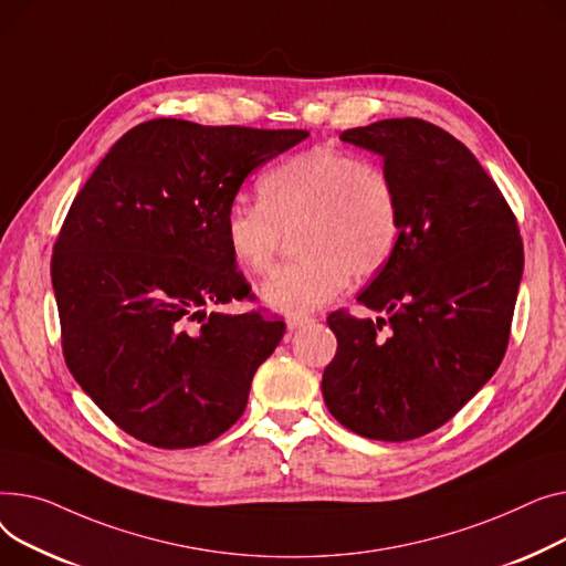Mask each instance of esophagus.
I'll list each match as a JSON object with an SVG mask.
<instances>
[{
    "label": "esophagus",
    "instance_id": "34e87169",
    "mask_svg": "<svg viewBox=\"0 0 566 566\" xmlns=\"http://www.w3.org/2000/svg\"><path fill=\"white\" fill-rule=\"evenodd\" d=\"M308 322H311L308 317H287V319H285V324H287L290 331H298L302 326H306Z\"/></svg>",
    "mask_w": 566,
    "mask_h": 566
}]
</instances>
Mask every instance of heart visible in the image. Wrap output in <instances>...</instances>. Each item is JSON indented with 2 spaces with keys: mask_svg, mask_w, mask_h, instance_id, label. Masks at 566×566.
I'll return each mask as SVG.
<instances>
[{
  "mask_svg": "<svg viewBox=\"0 0 566 566\" xmlns=\"http://www.w3.org/2000/svg\"><path fill=\"white\" fill-rule=\"evenodd\" d=\"M304 258L260 287L270 308L302 317L358 279L375 276L400 238V198L379 164L313 148L260 180V203L235 201L223 217V242L247 274L272 270L283 232H296Z\"/></svg>",
  "mask_w": 566,
  "mask_h": 566,
  "instance_id": "heart-1",
  "label": "heart"
}]
</instances>
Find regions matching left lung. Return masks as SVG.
Returning <instances> with one entry per match:
<instances>
[{
  "label": "left lung",
  "instance_id": "8db88e82",
  "mask_svg": "<svg viewBox=\"0 0 566 566\" xmlns=\"http://www.w3.org/2000/svg\"><path fill=\"white\" fill-rule=\"evenodd\" d=\"M340 139L384 159L400 198V238L356 298L386 317L328 315L338 352L322 395L356 434L411 441L448 422L501 365L523 244L501 189L450 132L388 118Z\"/></svg>",
  "mask_w": 566,
  "mask_h": 566
}]
</instances>
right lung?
Wrapping results in <instances>:
<instances>
[{"instance_id":"add662e5","label":"right lung","mask_w":566,"mask_h":566,"mask_svg":"<svg viewBox=\"0 0 566 566\" xmlns=\"http://www.w3.org/2000/svg\"><path fill=\"white\" fill-rule=\"evenodd\" d=\"M306 137L148 120L75 196L52 255L63 356L129 437L196 448L244 413L285 322L214 311L251 290L223 242V217L251 171Z\"/></svg>"}]
</instances>
